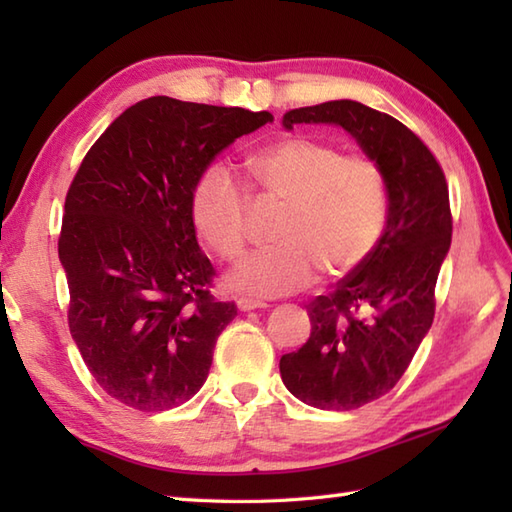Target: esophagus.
Masks as SVG:
<instances>
[{
	"label": "esophagus",
	"mask_w": 512,
	"mask_h": 512,
	"mask_svg": "<svg viewBox=\"0 0 512 512\" xmlns=\"http://www.w3.org/2000/svg\"><path fill=\"white\" fill-rule=\"evenodd\" d=\"M237 308L242 312H250V310H259V308H266L264 301L253 299V297H239L237 299Z\"/></svg>",
	"instance_id": "34e87169"
}]
</instances>
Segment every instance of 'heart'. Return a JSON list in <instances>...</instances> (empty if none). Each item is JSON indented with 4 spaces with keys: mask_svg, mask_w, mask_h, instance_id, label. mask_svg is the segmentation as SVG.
Returning a JSON list of instances; mask_svg holds the SVG:
<instances>
[{
    "mask_svg": "<svg viewBox=\"0 0 512 512\" xmlns=\"http://www.w3.org/2000/svg\"><path fill=\"white\" fill-rule=\"evenodd\" d=\"M262 198L284 204L277 246L244 257L226 281L253 297H284L312 284L317 270L339 277L363 264L387 224V184L374 160L345 156L314 138H286L250 158ZM191 217L222 259L248 242V195L222 165L206 167L191 191Z\"/></svg>",
    "mask_w": 512,
    "mask_h": 512,
    "instance_id": "heart-1",
    "label": "heart"
}]
</instances>
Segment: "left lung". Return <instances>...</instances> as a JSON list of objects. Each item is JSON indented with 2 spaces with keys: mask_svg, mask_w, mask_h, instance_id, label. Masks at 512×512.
Here are the masks:
<instances>
[{
  "mask_svg": "<svg viewBox=\"0 0 512 512\" xmlns=\"http://www.w3.org/2000/svg\"><path fill=\"white\" fill-rule=\"evenodd\" d=\"M299 123L343 127L387 184L383 237L363 264L310 303L308 343L279 361L292 396L350 411L394 389L431 328L451 246L449 187L436 156L394 116L343 99L284 114L286 129Z\"/></svg>",
  "mask_w": 512,
  "mask_h": 512,
  "instance_id": "obj_1",
  "label": "left lung"
}]
</instances>
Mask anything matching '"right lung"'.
Masks as SVG:
<instances>
[{
	"instance_id": "obj_1",
	"label": "right lung",
	"mask_w": 512,
	"mask_h": 512,
	"mask_svg": "<svg viewBox=\"0 0 512 512\" xmlns=\"http://www.w3.org/2000/svg\"><path fill=\"white\" fill-rule=\"evenodd\" d=\"M270 121L151 96L127 107L76 171L59 235L68 325L96 383L123 405L173 409L209 376L237 306L211 295L191 191L222 149Z\"/></svg>"
}]
</instances>
